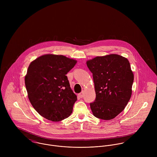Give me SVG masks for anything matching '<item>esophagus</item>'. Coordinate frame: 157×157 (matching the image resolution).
<instances>
[{
    "label": "esophagus",
    "instance_id": "34e87169",
    "mask_svg": "<svg viewBox=\"0 0 157 157\" xmlns=\"http://www.w3.org/2000/svg\"><path fill=\"white\" fill-rule=\"evenodd\" d=\"M83 95H84V92H80V94H78V97L80 98H83Z\"/></svg>",
    "mask_w": 157,
    "mask_h": 157
}]
</instances>
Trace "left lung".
Wrapping results in <instances>:
<instances>
[{"label": "left lung", "instance_id": "obj_1", "mask_svg": "<svg viewBox=\"0 0 157 157\" xmlns=\"http://www.w3.org/2000/svg\"><path fill=\"white\" fill-rule=\"evenodd\" d=\"M92 73L96 98L90 103L93 115L112 120L122 112L132 95L134 74L129 60L118 54L98 56L86 62Z\"/></svg>", "mask_w": 157, "mask_h": 157}]
</instances>
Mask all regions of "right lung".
<instances>
[{
  "label": "right lung",
  "instance_id": "obj_1",
  "mask_svg": "<svg viewBox=\"0 0 157 157\" xmlns=\"http://www.w3.org/2000/svg\"><path fill=\"white\" fill-rule=\"evenodd\" d=\"M77 60L62 55L45 54L33 60L28 68L25 83L33 108L52 121L67 118L72 112L77 95L66 74Z\"/></svg>",
  "mask_w": 157,
  "mask_h": 157
}]
</instances>
